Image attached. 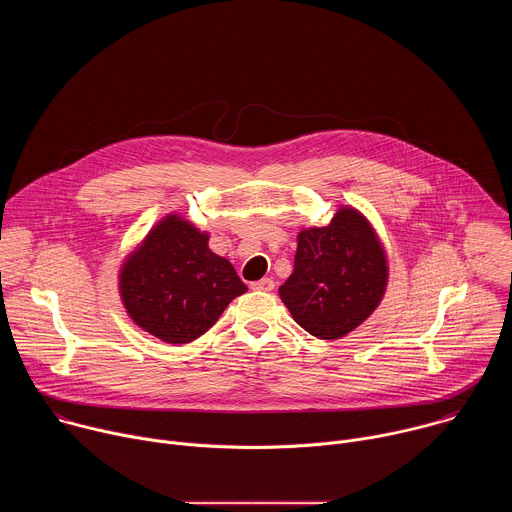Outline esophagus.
<instances>
[{"label":"esophagus","instance_id":"esophagus-1","mask_svg":"<svg viewBox=\"0 0 512 512\" xmlns=\"http://www.w3.org/2000/svg\"><path fill=\"white\" fill-rule=\"evenodd\" d=\"M251 289H255V291H273L275 289V281L269 279V277H263L259 281H253Z\"/></svg>","mask_w":512,"mask_h":512}]
</instances>
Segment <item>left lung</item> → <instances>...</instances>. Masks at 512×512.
I'll list each match as a JSON object with an SVG mask.
<instances>
[{
	"label": "left lung",
	"mask_w": 512,
	"mask_h": 512,
	"mask_svg": "<svg viewBox=\"0 0 512 512\" xmlns=\"http://www.w3.org/2000/svg\"><path fill=\"white\" fill-rule=\"evenodd\" d=\"M387 279V253L375 229L356 208L342 206L328 227L300 231L294 273L279 298L306 332L338 340L377 310Z\"/></svg>",
	"instance_id": "8db88e82"
}]
</instances>
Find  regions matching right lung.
<instances>
[{
  "label": "right lung",
  "instance_id": "right-lung-1",
  "mask_svg": "<svg viewBox=\"0 0 512 512\" xmlns=\"http://www.w3.org/2000/svg\"><path fill=\"white\" fill-rule=\"evenodd\" d=\"M245 291L231 261L208 249V233L180 214L164 216L119 271L129 318L168 344L202 336Z\"/></svg>",
  "mask_w": 512,
  "mask_h": 512
}]
</instances>
